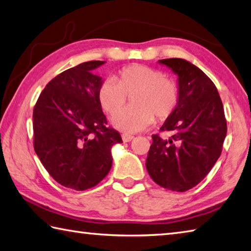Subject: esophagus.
<instances>
[{
    "mask_svg": "<svg viewBox=\"0 0 251 251\" xmlns=\"http://www.w3.org/2000/svg\"><path fill=\"white\" fill-rule=\"evenodd\" d=\"M122 139H123V141H125V143H129L130 140L134 139V136L128 135V134H123L122 135Z\"/></svg>",
    "mask_w": 251,
    "mask_h": 251,
    "instance_id": "obj_1",
    "label": "esophagus"
}]
</instances>
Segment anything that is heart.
Returning <instances> with one entry per match:
<instances>
[{
	"label": "heart",
	"instance_id": "1",
	"mask_svg": "<svg viewBox=\"0 0 251 251\" xmlns=\"http://www.w3.org/2000/svg\"><path fill=\"white\" fill-rule=\"evenodd\" d=\"M133 97V108L121 111L126 97ZM98 99L102 110L114 115L112 123L125 134L138 133L154 122L172 115L179 101V89L175 81L162 72L143 65L127 66L118 72L115 81L107 79L99 89Z\"/></svg>",
	"mask_w": 251,
	"mask_h": 251
}]
</instances>
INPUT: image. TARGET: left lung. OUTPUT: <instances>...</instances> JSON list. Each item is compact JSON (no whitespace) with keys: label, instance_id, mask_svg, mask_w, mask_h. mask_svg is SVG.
I'll return each instance as SVG.
<instances>
[{"label":"left lung","instance_id":"left-lung-1","mask_svg":"<svg viewBox=\"0 0 251 251\" xmlns=\"http://www.w3.org/2000/svg\"><path fill=\"white\" fill-rule=\"evenodd\" d=\"M177 75L179 101L160 130L169 139L152 135L146 168L162 188L184 192L199 184L220 158L227 133L222 100L204 72L181 58L159 60Z\"/></svg>","mask_w":251,"mask_h":251}]
</instances>
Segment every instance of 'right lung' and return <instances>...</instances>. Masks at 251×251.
Returning <instances> with one entry per match:
<instances>
[{"mask_svg":"<svg viewBox=\"0 0 251 251\" xmlns=\"http://www.w3.org/2000/svg\"><path fill=\"white\" fill-rule=\"evenodd\" d=\"M105 61L70 68L49 82L34 107V149L58 183L72 190L93 188L112 167V147L123 143L107 127L98 93L103 83L93 70Z\"/></svg>","mask_w":251,"mask_h":251,"instance_id":"1","label":"right lung"}]
</instances>
